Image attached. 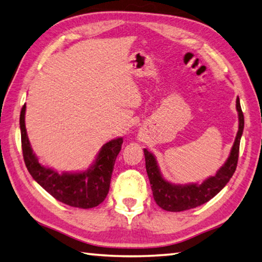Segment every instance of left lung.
<instances>
[{
    "label": "left lung",
    "mask_w": 262,
    "mask_h": 262,
    "mask_svg": "<svg viewBox=\"0 0 262 262\" xmlns=\"http://www.w3.org/2000/svg\"><path fill=\"white\" fill-rule=\"evenodd\" d=\"M236 110L238 112V131L229 157L226 163L218 169L215 176L205 180L201 184L176 185L167 182L162 176L154 155L147 149H143L146 169L151 184L154 199L164 210L183 211L204 205L228 183L237 166L239 141L244 129V116L238 97L236 99Z\"/></svg>",
    "instance_id": "1"
}]
</instances>
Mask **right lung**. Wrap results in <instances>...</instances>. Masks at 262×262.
Here are the masks:
<instances>
[{"label":"right lung","mask_w":262,"mask_h":262,"mask_svg":"<svg viewBox=\"0 0 262 262\" xmlns=\"http://www.w3.org/2000/svg\"><path fill=\"white\" fill-rule=\"evenodd\" d=\"M25 113L26 104L20 113L21 146L25 164L33 179L52 196L68 206L88 209L101 204L108 193L112 172L123 139L117 138L105 143L88 170L58 174L54 169L42 166L33 152L26 131Z\"/></svg>","instance_id":"add662e5"}]
</instances>
